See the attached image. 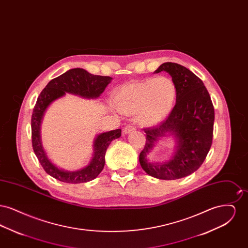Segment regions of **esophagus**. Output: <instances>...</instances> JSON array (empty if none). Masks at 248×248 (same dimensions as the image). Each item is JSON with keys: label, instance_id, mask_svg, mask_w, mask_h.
Segmentation results:
<instances>
[{"label": "esophagus", "instance_id": "esophagus-1", "mask_svg": "<svg viewBox=\"0 0 248 248\" xmlns=\"http://www.w3.org/2000/svg\"><path fill=\"white\" fill-rule=\"evenodd\" d=\"M136 130V127L133 126V125H126L124 128V134H129L131 132H134Z\"/></svg>", "mask_w": 248, "mask_h": 248}]
</instances>
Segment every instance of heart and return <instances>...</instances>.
<instances>
[{
    "instance_id": "heart-1",
    "label": "heart",
    "mask_w": 248,
    "mask_h": 248,
    "mask_svg": "<svg viewBox=\"0 0 248 248\" xmlns=\"http://www.w3.org/2000/svg\"><path fill=\"white\" fill-rule=\"evenodd\" d=\"M176 97L177 87L173 80L160 76L123 85L114 94V102L122 113H137L140 124L151 126L169 115Z\"/></svg>"
}]
</instances>
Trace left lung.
<instances>
[{"label": "left lung", "mask_w": 248, "mask_h": 248, "mask_svg": "<svg viewBox=\"0 0 248 248\" xmlns=\"http://www.w3.org/2000/svg\"><path fill=\"white\" fill-rule=\"evenodd\" d=\"M161 71H166L176 84L177 101L164 122L144 129L147 138L140 163L151 177L172 180L189 176L203 163L212 145L215 111L202 81L189 69L165 62L154 73ZM170 135L175 142L171 159L163 163L149 161L147 155L155 143Z\"/></svg>", "instance_id": "left-lung-1"}]
</instances>
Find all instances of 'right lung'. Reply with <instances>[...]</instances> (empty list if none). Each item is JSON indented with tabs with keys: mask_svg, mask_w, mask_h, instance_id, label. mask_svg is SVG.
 <instances>
[{
	"mask_svg": "<svg viewBox=\"0 0 248 248\" xmlns=\"http://www.w3.org/2000/svg\"><path fill=\"white\" fill-rule=\"evenodd\" d=\"M111 80V77L94 75L83 69L76 68L51 80L41 92L31 116L32 147L40 164L51 177L66 183H83L93 180L103 170L107 149L110 142L121 137L122 130H111L98 134L94 139V153L89 164L79 170L68 171L57 166L49 159L42 142L41 124L48 107L66 93L87 99H95L104 92Z\"/></svg>",
	"mask_w": 248,
	"mask_h": 248,
	"instance_id": "add662e5",
	"label": "right lung"
}]
</instances>
